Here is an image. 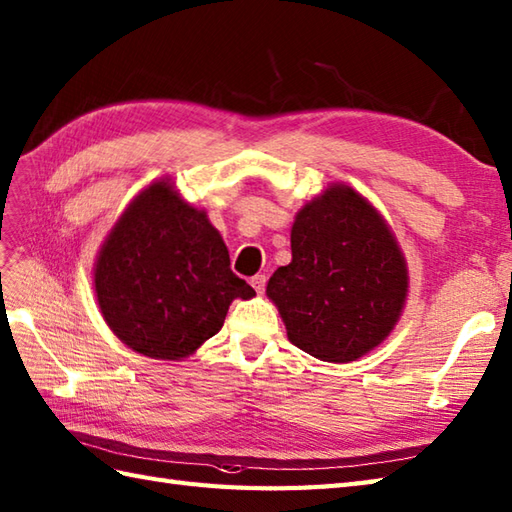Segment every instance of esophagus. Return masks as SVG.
Wrapping results in <instances>:
<instances>
[{
	"mask_svg": "<svg viewBox=\"0 0 512 512\" xmlns=\"http://www.w3.org/2000/svg\"><path fill=\"white\" fill-rule=\"evenodd\" d=\"M249 285L256 289V293H263L265 285H267V278L263 274H256L252 280H249Z\"/></svg>",
	"mask_w": 512,
	"mask_h": 512,
	"instance_id": "esophagus-1",
	"label": "esophagus"
}]
</instances>
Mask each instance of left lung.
Here are the masks:
<instances>
[{"label": "left lung", "mask_w": 512, "mask_h": 512, "mask_svg": "<svg viewBox=\"0 0 512 512\" xmlns=\"http://www.w3.org/2000/svg\"><path fill=\"white\" fill-rule=\"evenodd\" d=\"M410 271L383 214L352 186H326L295 214L291 263L267 298L293 346L333 363L357 361L401 320Z\"/></svg>", "instance_id": "8db88e82"}]
</instances>
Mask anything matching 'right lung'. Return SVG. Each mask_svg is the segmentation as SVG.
Here are the masks:
<instances>
[{
	"instance_id": "add662e5",
	"label": "right lung",
	"mask_w": 512,
	"mask_h": 512,
	"mask_svg": "<svg viewBox=\"0 0 512 512\" xmlns=\"http://www.w3.org/2000/svg\"><path fill=\"white\" fill-rule=\"evenodd\" d=\"M98 309L131 350L181 361L221 331L230 304L256 291L232 274L230 252L175 181H151L113 223L94 263Z\"/></svg>"
}]
</instances>
